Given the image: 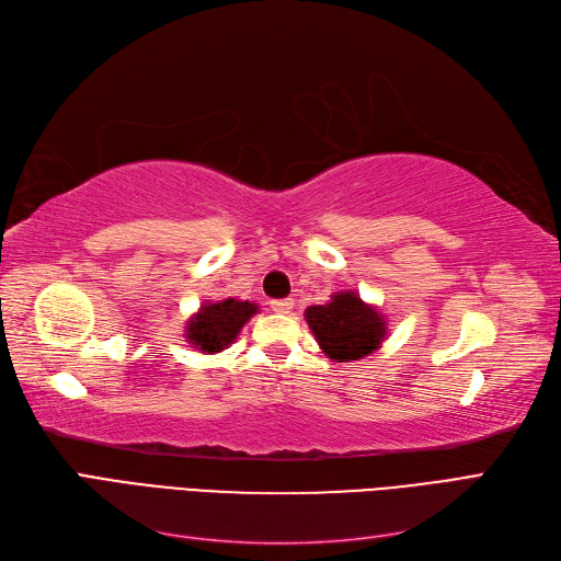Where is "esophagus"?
Instances as JSON below:
<instances>
[{
	"label": "esophagus",
	"mask_w": 561,
	"mask_h": 561,
	"mask_svg": "<svg viewBox=\"0 0 561 561\" xmlns=\"http://www.w3.org/2000/svg\"><path fill=\"white\" fill-rule=\"evenodd\" d=\"M293 307H295V301L287 297V299H276V301H271V309H274L276 313H290L293 311Z\"/></svg>",
	"instance_id": "obj_1"
}]
</instances>
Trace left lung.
I'll list each match as a JSON object with an SVG mask.
<instances>
[{
    "instance_id": "8db88e82",
    "label": "left lung",
    "mask_w": 561,
    "mask_h": 561,
    "mask_svg": "<svg viewBox=\"0 0 561 561\" xmlns=\"http://www.w3.org/2000/svg\"><path fill=\"white\" fill-rule=\"evenodd\" d=\"M318 346L330 360L351 363L375 353L386 336L383 316L358 293H336L328 304L304 311Z\"/></svg>"
}]
</instances>
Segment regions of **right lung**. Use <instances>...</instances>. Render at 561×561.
I'll list each match as a JSON object with an SVG mask.
<instances>
[{
    "instance_id": "right-lung-1",
    "label": "right lung",
    "mask_w": 561,
    "mask_h": 561,
    "mask_svg": "<svg viewBox=\"0 0 561 561\" xmlns=\"http://www.w3.org/2000/svg\"><path fill=\"white\" fill-rule=\"evenodd\" d=\"M257 304L252 301H239V299H219V301H206L186 320L184 336L194 348L201 353H219L225 351L233 339L239 336L245 322L257 313Z\"/></svg>"
}]
</instances>
